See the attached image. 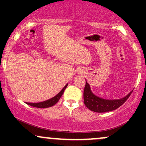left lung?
<instances>
[{"label":"left lung","instance_id":"obj_1","mask_svg":"<svg viewBox=\"0 0 146 146\" xmlns=\"http://www.w3.org/2000/svg\"><path fill=\"white\" fill-rule=\"evenodd\" d=\"M132 91L128 95L119 100H105L97 97L92 93L90 85L86 82L84 90V102L88 109L96 113H106L116 110L125 103L131 95Z\"/></svg>","mask_w":146,"mask_h":146}]
</instances>
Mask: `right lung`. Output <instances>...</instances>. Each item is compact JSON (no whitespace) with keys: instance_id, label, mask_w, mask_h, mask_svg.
<instances>
[{"instance_id":"add662e5","label":"right lung","mask_w":146,"mask_h":146,"mask_svg":"<svg viewBox=\"0 0 146 146\" xmlns=\"http://www.w3.org/2000/svg\"><path fill=\"white\" fill-rule=\"evenodd\" d=\"M68 84H66L64 88L62 89L61 91L58 93V95H56L55 97L52 98L50 100H46V101L42 102H39V103H27L28 105L31 106L36 107V108H48V107H51L52 106L55 105L59 101L60 98L62 97V95L64 93L65 88H66Z\"/></svg>"}]
</instances>
